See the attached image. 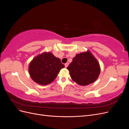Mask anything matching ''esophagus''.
Returning <instances> with one entry per match:
<instances>
[{"label":"esophagus","mask_w":129,"mask_h":129,"mask_svg":"<svg viewBox=\"0 0 129 129\" xmlns=\"http://www.w3.org/2000/svg\"><path fill=\"white\" fill-rule=\"evenodd\" d=\"M68 65H69V63H65V64H64V66H65V67L66 68H67L68 66Z\"/></svg>","instance_id":"1"}]
</instances>
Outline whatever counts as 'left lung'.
<instances>
[{"label":"left lung","instance_id":"1","mask_svg":"<svg viewBox=\"0 0 129 129\" xmlns=\"http://www.w3.org/2000/svg\"><path fill=\"white\" fill-rule=\"evenodd\" d=\"M67 68L72 80L81 85L92 83L100 73L98 61L89 51L77 54Z\"/></svg>","mask_w":129,"mask_h":129}]
</instances>
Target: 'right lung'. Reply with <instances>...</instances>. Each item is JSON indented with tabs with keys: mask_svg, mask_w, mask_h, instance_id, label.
Wrapping results in <instances>:
<instances>
[{
	"mask_svg": "<svg viewBox=\"0 0 129 129\" xmlns=\"http://www.w3.org/2000/svg\"><path fill=\"white\" fill-rule=\"evenodd\" d=\"M64 67L60 58L51 53H45L35 57L29 66L32 80L41 85H47L55 79L60 70Z\"/></svg>",
	"mask_w": 129,
	"mask_h": 129,
	"instance_id": "obj_1",
	"label": "right lung"
}]
</instances>
